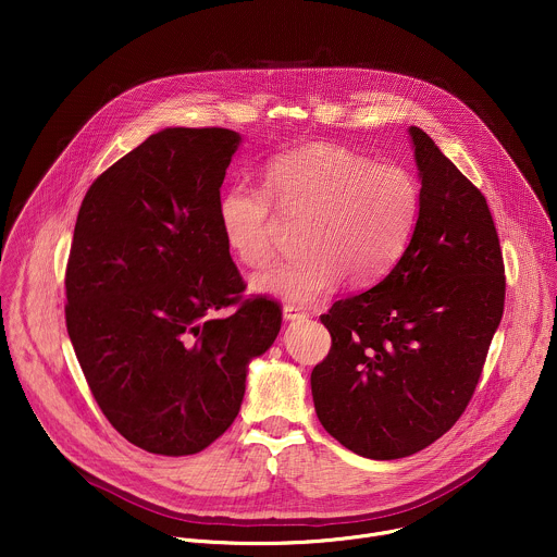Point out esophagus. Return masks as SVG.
<instances>
[{
	"instance_id": "obj_1",
	"label": "esophagus",
	"mask_w": 557,
	"mask_h": 557,
	"mask_svg": "<svg viewBox=\"0 0 557 557\" xmlns=\"http://www.w3.org/2000/svg\"><path fill=\"white\" fill-rule=\"evenodd\" d=\"M282 312H284V320L286 322H297V320H306V317H308V312L304 308L295 306V304H286L282 308Z\"/></svg>"
}]
</instances>
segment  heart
<instances>
[{
  "instance_id": "b5f03b06",
  "label": "heart",
  "mask_w": 557,
  "mask_h": 557,
  "mask_svg": "<svg viewBox=\"0 0 557 557\" xmlns=\"http://www.w3.org/2000/svg\"><path fill=\"white\" fill-rule=\"evenodd\" d=\"M262 189L228 185L218 198V224L231 256L247 269L273 258L271 205L301 218L297 258L253 280V290L295 304L329 295L342 277L370 286L408 249L421 215V183L401 165L374 163L352 149L314 143L273 156Z\"/></svg>"
}]
</instances>
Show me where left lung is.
Masks as SVG:
<instances>
[{
  "label": "left lung",
  "mask_w": 557,
  "mask_h": 557,
  "mask_svg": "<svg viewBox=\"0 0 557 557\" xmlns=\"http://www.w3.org/2000/svg\"><path fill=\"white\" fill-rule=\"evenodd\" d=\"M421 215L396 267L322 314L333 337L310 374L314 412L350 451L394 460L465 412L503 320L505 267L485 196L410 127Z\"/></svg>",
  "instance_id": "obj_1"
}]
</instances>
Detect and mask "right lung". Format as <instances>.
I'll return each instance as SVG.
<instances>
[{"instance_id": "obj_1", "label": "right lung", "mask_w": 557, "mask_h": 557, "mask_svg": "<svg viewBox=\"0 0 557 557\" xmlns=\"http://www.w3.org/2000/svg\"><path fill=\"white\" fill-rule=\"evenodd\" d=\"M240 143L224 127L156 132L92 183L76 215L67 335L101 412L151 454H198L224 434L251 359L282 326L277 301L243 299L218 224Z\"/></svg>"}]
</instances>
